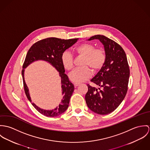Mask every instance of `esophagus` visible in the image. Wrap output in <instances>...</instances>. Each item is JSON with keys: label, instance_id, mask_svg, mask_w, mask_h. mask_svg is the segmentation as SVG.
<instances>
[{"label": "esophagus", "instance_id": "1", "mask_svg": "<svg viewBox=\"0 0 150 150\" xmlns=\"http://www.w3.org/2000/svg\"><path fill=\"white\" fill-rule=\"evenodd\" d=\"M74 84L75 87H77V86H79L80 84L78 83H75Z\"/></svg>", "mask_w": 150, "mask_h": 150}]
</instances>
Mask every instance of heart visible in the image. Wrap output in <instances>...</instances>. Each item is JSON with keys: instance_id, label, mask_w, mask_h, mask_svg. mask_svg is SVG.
Wrapping results in <instances>:
<instances>
[{"instance_id": "heart-1", "label": "heart", "mask_w": 150, "mask_h": 150, "mask_svg": "<svg viewBox=\"0 0 150 150\" xmlns=\"http://www.w3.org/2000/svg\"><path fill=\"white\" fill-rule=\"evenodd\" d=\"M74 53L83 56L81 63V67L77 68L69 74V79L75 83H81L87 80L91 75V71L95 73L100 71L104 66L106 55L103 48H96L91 43L84 42L74 49ZM61 62L63 67L71 71L74 67V57L68 51L64 52L61 56Z\"/></svg>"}]
</instances>
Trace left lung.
Returning a JSON list of instances; mask_svg holds the SVG:
<instances>
[{"instance_id": "left-lung-1", "label": "left lung", "mask_w": 150, "mask_h": 150, "mask_svg": "<svg viewBox=\"0 0 150 150\" xmlns=\"http://www.w3.org/2000/svg\"><path fill=\"white\" fill-rule=\"evenodd\" d=\"M99 40L106 55L105 63L91 82L98 88L87 84L86 102L93 112L108 115L113 112L124 99L129 78V68L126 54L115 41L102 35H96L88 40Z\"/></svg>"}]
</instances>
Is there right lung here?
<instances>
[{
  "label": "right lung",
  "instance_id": "right-lung-1",
  "mask_svg": "<svg viewBox=\"0 0 150 150\" xmlns=\"http://www.w3.org/2000/svg\"><path fill=\"white\" fill-rule=\"evenodd\" d=\"M78 40V38L62 40L55 37L47 38L34 44L27 53L22 70L24 90L28 99L34 108L45 116H58L63 113L68 107L69 100L74 91V86L69 81L68 76L64 73L65 69L61 62V56L65 50L73 45ZM38 60H43L49 62L59 72L61 78L62 100L59 105L52 110H42L31 102L28 89L24 81V69L32 62Z\"/></svg>",
  "mask_w": 150,
  "mask_h": 150
}]
</instances>
